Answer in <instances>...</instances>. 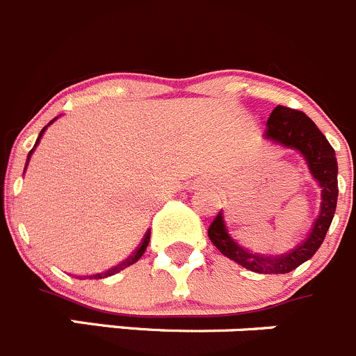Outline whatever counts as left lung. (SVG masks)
I'll return each instance as SVG.
<instances>
[{
	"instance_id": "left-lung-1",
	"label": "left lung",
	"mask_w": 356,
	"mask_h": 356,
	"mask_svg": "<svg viewBox=\"0 0 356 356\" xmlns=\"http://www.w3.org/2000/svg\"><path fill=\"white\" fill-rule=\"evenodd\" d=\"M265 138L287 149L298 150L305 157L312 177L318 181L322 188L320 214L313 223L308 237L284 254L266 256L251 252L249 249L238 245V242H235V238H232V235L228 234L223 211H220L214 218L207 235L211 242L220 249L221 254L230 258L232 261L238 263L251 272L275 275V273H289L296 270L299 265L308 261L322 245L337 206V192H339L337 190V161L336 152L322 135V131L316 128L315 122L305 112L294 111L284 105H277L270 114Z\"/></svg>"
}]
</instances>
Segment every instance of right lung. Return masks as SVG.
<instances>
[{
    "label": "right lung",
    "instance_id": "1",
    "mask_svg": "<svg viewBox=\"0 0 356 356\" xmlns=\"http://www.w3.org/2000/svg\"><path fill=\"white\" fill-rule=\"evenodd\" d=\"M55 119H57V118H55ZM55 119H54V121H55ZM54 121H50V122H48V126H50L51 122H54ZM48 126H44V128L41 129V133H40V136H38L36 143H34V147H33V149H31L29 156H27V163H26V168H27V164H29V159H31V156H33L34 149H36V147H38V143H40L41 136H43L44 129H47ZM149 242H150V230L147 232V234H145V237H143L142 244L138 245V249H136V251L133 252V254L129 256L128 259H124V261H122V263H119V265H118V266H114V268L107 270V272H105V273H95V275H90V277H88V279H105V277H111V275H114V273H118V272H121V270H124L126 266H129V265H133V263H136V261H138V259L142 258V256H143V252H145V249H147V245H149Z\"/></svg>",
    "mask_w": 356,
    "mask_h": 356
}]
</instances>
